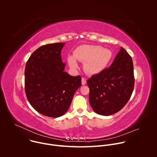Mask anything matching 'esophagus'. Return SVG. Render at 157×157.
Returning a JSON list of instances; mask_svg holds the SVG:
<instances>
[{"mask_svg":"<svg viewBox=\"0 0 157 157\" xmlns=\"http://www.w3.org/2000/svg\"><path fill=\"white\" fill-rule=\"evenodd\" d=\"M86 79L84 78H82V80H81V82H82V85H84L86 84Z\"/></svg>","mask_w":157,"mask_h":157,"instance_id":"34e87169","label":"esophagus"}]
</instances>
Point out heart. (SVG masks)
Masks as SVG:
<instances>
[{"mask_svg": "<svg viewBox=\"0 0 157 157\" xmlns=\"http://www.w3.org/2000/svg\"><path fill=\"white\" fill-rule=\"evenodd\" d=\"M113 52L109 49L103 48L98 45H82L78 47L74 53V56H69L68 61L73 68H76V59L85 62V71L90 75H94L102 71L113 58Z\"/></svg>", "mask_w": 157, "mask_h": 157, "instance_id": "heart-1", "label": "heart"}]
</instances>
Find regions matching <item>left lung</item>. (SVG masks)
<instances>
[{"instance_id": "1", "label": "left lung", "mask_w": 157, "mask_h": 157, "mask_svg": "<svg viewBox=\"0 0 157 157\" xmlns=\"http://www.w3.org/2000/svg\"><path fill=\"white\" fill-rule=\"evenodd\" d=\"M87 83L89 103L95 113L102 116L117 113L127 103L134 88L131 56L121 47L109 68L91 76Z\"/></svg>"}]
</instances>
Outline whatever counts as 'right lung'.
Here are the masks:
<instances>
[{"mask_svg":"<svg viewBox=\"0 0 157 157\" xmlns=\"http://www.w3.org/2000/svg\"><path fill=\"white\" fill-rule=\"evenodd\" d=\"M64 43L43 45L28 59L25 70V91L31 105L39 113L50 117L64 115L73 96L81 86L80 76L64 71L61 50Z\"/></svg>","mask_w":157,"mask_h":157,"instance_id":"right-lung-1","label":"right lung"}]
</instances>
